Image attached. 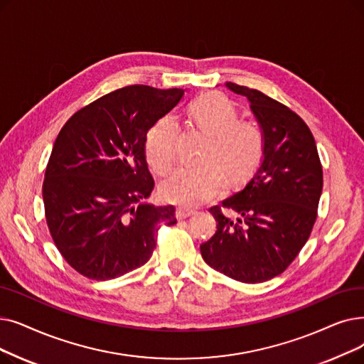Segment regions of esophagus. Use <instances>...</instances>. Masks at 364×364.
I'll return each instance as SVG.
<instances>
[{
    "label": "esophagus",
    "instance_id": "1",
    "mask_svg": "<svg viewBox=\"0 0 364 364\" xmlns=\"http://www.w3.org/2000/svg\"><path fill=\"white\" fill-rule=\"evenodd\" d=\"M195 213H196V211L188 210V208H178V210L176 211V217H177L178 220H183V218H187V217L193 215Z\"/></svg>",
    "mask_w": 364,
    "mask_h": 364
}]
</instances>
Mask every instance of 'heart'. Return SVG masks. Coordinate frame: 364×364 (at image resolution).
Wrapping results in <instances>:
<instances>
[{"label": "heart", "mask_w": 364, "mask_h": 364, "mask_svg": "<svg viewBox=\"0 0 364 364\" xmlns=\"http://www.w3.org/2000/svg\"><path fill=\"white\" fill-rule=\"evenodd\" d=\"M188 114L210 134L200 164L173 169L161 186L162 198L183 207H195L218 196L225 188L226 172L241 181L256 168L263 153V134L255 122L241 120L233 102L220 93H205L188 107ZM180 124L176 116L157 120L146 138V159L157 173H165L177 156Z\"/></svg>", "instance_id": "1"}]
</instances>
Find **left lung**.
<instances>
[{"label": "left lung", "instance_id": "obj_1", "mask_svg": "<svg viewBox=\"0 0 364 364\" xmlns=\"http://www.w3.org/2000/svg\"><path fill=\"white\" fill-rule=\"evenodd\" d=\"M250 102L263 134V156L248 183L223 207H213V238L200 245L205 263L236 281L256 284L287 269L306 244L317 218L323 169L315 139L296 113L264 93L225 85Z\"/></svg>", "mask_w": 364, "mask_h": 364}]
</instances>
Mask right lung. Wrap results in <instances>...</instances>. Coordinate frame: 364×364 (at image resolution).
<instances>
[{
  "label": "right lung",
  "instance_id": "add662e5",
  "mask_svg": "<svg viewBox=\"0 0 364 364\" xmlns=\"http://www.w3.org/2000/svg\"><path fill=\"white\" fill-rule=\"evenodd\" d=\"M184 92L126 86L78 109L60 129L43 200L55 245L78 274L107 281L136 269L150 260L159 226L177 223L172 205L143 202L154 187L146 138Z\"/></svg>",
  "mask_w": 364,
  "mask_h": 364
}]
</instances>
